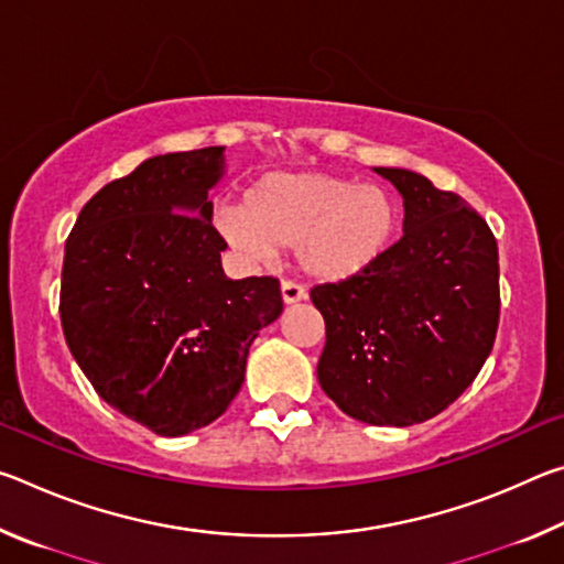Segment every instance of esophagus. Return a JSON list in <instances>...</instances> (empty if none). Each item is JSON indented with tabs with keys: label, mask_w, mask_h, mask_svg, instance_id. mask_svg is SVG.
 Here are the masks:
<instances>
[{
	"label": "esophagus",
	"mask_w": 564,
	"mask_h": 564,
	"mask_svg": "<svg viewBox=\"0 0 564 564\" xmlns=\"http://www.w3.org/2000/svg\"><path fill=\"white\" fill-rule=\"evenodd\" d=\"M281 299L285 305H293V303H301L308 299V293H305L303 285L293 283V281H283L281 283Z\"/></svg>",
	"instance_id": "34e87169"
}]
</instances>
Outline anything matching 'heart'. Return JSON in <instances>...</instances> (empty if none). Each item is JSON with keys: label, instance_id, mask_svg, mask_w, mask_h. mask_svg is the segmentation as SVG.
<instances>
[{"label": "heart", "instance_id": "heart-1", "mask_svg": "<svg viewBox=\"0 0 564 564\" xmlns=\"http://www.w3.org/2000/svg\"><path fill=\"white\" fill-rule=\"evenodd\" d=\"M214 231L246 261L295 246L305 275L340 283L368 273L388 253L398 208L376 184L323 171H275L246 191L243 206L218 208Z\"/></svg>", "mask_w": 564, "mask_h": 564}]
</instances>
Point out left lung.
<instances>
[{
	"instance_id": "8db88e82",
	"label": "left lung",
	"mask_w": 564,
	"mask_h": 564,
	"mask_svg": "<svg viewBox=\"0 0 564 564\" xmlns=\"http://www.w3.org/2000/svg\"><path fill=\"white\" fill-rule=\"evenodd\" d=\"M403 196V236L368 273L323 283L318 383L343 413L408 427L455 403L488 360L500 318L498 243L457 194L376 166Z\"/></svg>"
}]
</instances>
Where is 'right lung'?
<instances>
[{"label": "right lung", "mask_w": 564, "mask_h": 564, "mask_svg": "<svg viewBox=\"0 0 564 564\" xmlns=\"http://www.w3.org/2000/svg\"><path fill=\"white\" fill-rule=\"evenodd\" d=\"M226 147L151 156L82 208L64 248L66 346L101 400L164 437L214 423L283 313L275 279L234 281L208 191Z\"/></svg>", "instance_id": "1"}]
</instances>
